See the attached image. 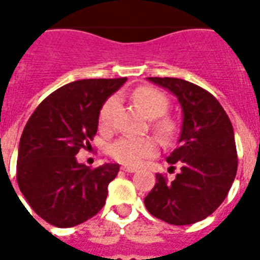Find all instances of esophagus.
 <instances>
[{"label":"esophagus","mask_w":260,"mask_h":260,"mask_svg":"<svg viewBox=\"0 0 260 260\" xmlns=\"http://www.w3.org/2000/svg\"><path fill=\"white\" fill-rule=\"evenodd\" d=\"M121 170L125 171V173H136V171H138L135 167H126V166L121 167Z\"/></svg>","instance_id":"obj_1"}]
</instances>
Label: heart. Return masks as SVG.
Here are the masks:
<instances>
[{"mask_svg":"<svg viewBox=\"0 0 260 260\" xmlns=\"http://www.w3.org/2000/svg\"><path fill=\"white\" fill-rule=\"evenodd\" d=\"M132 100L138 104L150 118L151 126L159 138L171 140L175 134V122L173 118L163 116L170 108L169 98L158 89L150 86H140L134 90ZM117 106V98L109 97L102 104L98 122L102 129H109L113 125L114 110ZM109 155L126 167L140 166L146 159L158 154L159 144L154 138H134L122 136L109 146Z\"/></svg>","mask_w":260,"mask_h":260,"instance_id":"1","label":"heart"}]
</instances>
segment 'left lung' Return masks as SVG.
<instances>
[{
	"mask_svg": "<svg viewBox=\"0 0 260 260\" xmlns=\"http://www.w3.org/2000/svg\"><path fill=\"white\" fill-rule=\"evenodd\" d=\"M169 89L183 110L177 148L167 158L181 171L156 183L144 198L152 216L173 225H189L213 213L225 200L238 171V152L231 120L213 94L179 78H148Z\"/></svg>",
	"mask_w": 260,
	"mask_h": 260,
	"instance_id": "left-lung-1",
	"label": "left lung"
}]
</instances>
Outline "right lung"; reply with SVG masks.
Segmentation results:
<instances>
[{
  "instance_id": "add662e5",
  "label": "right lung",
  "mask_w": 260,
  "mask_h": 260,
  "mask_svg": "<svg viewBox=\"0 0 260 260\" xmlns=\"http://www.w3.org/2000/svg\"><path fill=\"white\" fill-rule=\"evenodd\" d=\"M126 78L81 79L59 87L35 109L22 131L17 183L39 217L58 228L82 224L102 209L117 163L90 169L77 162L97 134L106 98Z\"/></svg>"
}]
</instances>
